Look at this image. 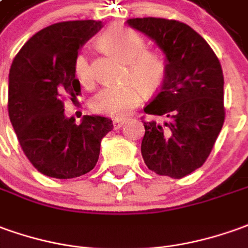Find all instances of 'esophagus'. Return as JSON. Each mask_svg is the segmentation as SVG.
<instances>
[{
    "instance_id": "obj_1",
    "label": "esophagus",
    "mask_w": 248,
    "mask_h": 248,
    "mask_svg": "<svg viewBox=\"0 0 248 248\" xmlns=\"http://www.w3.org/2000/svg\"><path fill=\"white\" fill-rule=\"evenodd\" d=\"M125 120H121V119H114L113 120V128L114 129H120L124 125Z\"/></svg>"
}]
</instances>
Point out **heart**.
<instances>
[{"mask_svg": "<svg viewBox=\"0 0 248 248\" xmlns=\"http://www.w3.org/2000/svg\"><path fill=\"white\" fill-rule=\"evenodd\" d=\"M105 48L127 64L121 86H108L100 90L92 100V109L95 113L121 119L138 107L143 92L147 94L156 93L167 75V61L156 51H147L146 42L136 31L125 27H112L100 37ZM74 75L82 86L94 85V73L92 63L85 52L77 54L74 59Z\"/></svg>", "mask_w": 248, "mask_h": 248, "instance_id": "heart-1", "label": "heart"}]
</instances>
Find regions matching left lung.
<instances>
[{"label":"left lung","instance_id":"8db88e82","mask_svg":"<svg viewBox=\"0 0 248 248\" xmlns=\"http://www.w3.org/2000/svg\"><path fill=\"white\" fill-rule=\"evenodd\" d=\"M166 54L167 75L144 108L141 155L159 175L184 178L205 163L225 119L224 77L218 58L189 25L167 18H129Z\"/></svg>","mask_w":248,"mask_h":248}]
</instances>
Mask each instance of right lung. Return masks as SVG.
Returning a JSON list of instances; mask_svg holds the SVG:
<instances>
[{"label":"right lung","instance_id":"1","mask_svg":"<svg viewBox=\"0 0 248 248\" xmlns=\"http://www.w3.org/2000/svg\"><path fill=\"white\" fill-rule=\"evenodd\" d=\"M100 28L94 20L52 24L32 36L10 66V123L25 156L47 177L69 179L93 170L101 139L113 129L107 117L83 116L75 124L64 116V101L81 94L75 56Z\"/></svg>","mask_w":248,"mask_h":248}]
</instances>
